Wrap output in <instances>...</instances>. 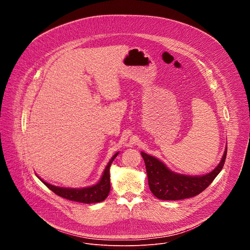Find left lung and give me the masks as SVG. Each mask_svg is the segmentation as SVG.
I'll list each match as a JSON object with an SVG mask.
<instances>
[{"instance_id": "1", "label": "left lung", "mask_w": 250, "mask_h": 250, "mask_svg": "<svg viewBox=\"0 0 250 250\" xmlns=\"http://www.w3.org/2000/svg\"><path fill=\"white\" fill-rule=\"evenodd\" d=\"M147 172L148 185L152 194L160 200L177 201L192 198L208 188L224 167L227 149L219 166L203 176H185L171 172L161 161L141 152Z\"/></svg>"}]
</instances>
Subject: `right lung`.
I'll return each mask as SVG.
<instances>
[{
	"mask_svg": "<svg viewBox=\"0 0 250 250\" xmlns=\"http://www.w3.org/2000/svg\"><path fill=\"white\" fill-rule=\"evenodd\" d=\"M118 154L119 153H116L113 156V158L110 160L109 164L106 165L100 182L97 185H94L92 187L83 188V189H66V188H59V187L50 185L44 182L43 180L42 179L41 180L53 193H55L59 197H62L66 200L84 203V204H93V203L102 202L109 195V192L111 189L110 166Z\"/></svg>",
	"mask_w": 250,
	"mask_h": 250,
	"instance_id": "obj_1",
	"label": "right lung"
}]
</instances>
